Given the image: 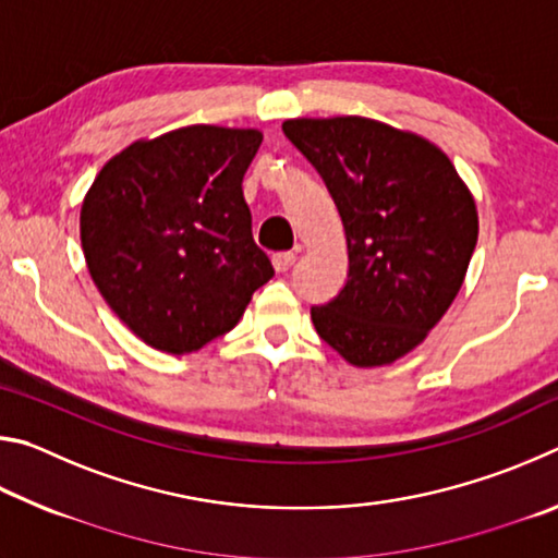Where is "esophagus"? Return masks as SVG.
Masks as SVG:
<instances>
[{
    "label": "esophagus",
    "instance_id": "obj_1",
    "mask_svg": "<svg viewBox=\"0 0 558 558\" xmlns=\"http://www.w3.org/2000/svg\"><path fill=\"white\" fill-rule=\"evenodd\" d=\"M292 263H295V253L292 251H280L272 256V268H276L278 272H286L292 268Z\"/></svg>",
    "mask_w": 558,
    "mask_h": 558
}]
</instances>
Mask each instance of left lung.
I'll list each match as a JSON object with an SVG mask.
<instances>
[{
    "label": "left lung",
    "instance_id": "left-lung-1",
    "mask_svg": "<svg viewBox=\"0 0 558 558\" xmlns=\"http://www.w3.org/2000/svg\"><path fill=\"white\" fill-rule=\"evenodd\" d=\"M282 132L342 216L349 278L313 307L317 335L359 369L393 364L456 300L477 243V206L430 140L386 122L295 118Z\"/></svg>",
    "mask_w": 558,
    "mask_h": 558
}]
</instances>
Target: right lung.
I'll return each mask as SVG.
<instances>
[{
  "label": "right lung",
  "mask_w": 558,
  "mask_h": 558,
  "mask_svg": "<svg viewBox=\"0 0 558 558\" xmlns=\"http://www.w3.org/2000/svg\"><path fill=\"white\" fill-rule=\"evenodd\" d=\"M260 143V130L219 125L137 140L108 159L83 199L90 278L159 352H199L239 325L272 278L241 186Z\"/></svg>",
  "instance_id": "obj_1"
}]
</instances>
